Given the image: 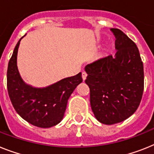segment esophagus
<instances>
[{
	"instance_id": "obj_1",
	"label": "esophagus",
	"mask_w": 154,
	"mask_h": 154,
	"mask_svg": "<svg viewBox=\"0 0 154 154\" xmlns=\"http://www.w3.org/2000/svg\"><path fill=\"white\" fill-rule=\"evenodd\" d=\"M87 73L85 72V71H83L82 72V78H83V81H85L86 79V77H87Z\"/></svg>"
}]
</instances>
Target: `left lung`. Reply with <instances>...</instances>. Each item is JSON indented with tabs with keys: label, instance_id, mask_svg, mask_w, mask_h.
Instances as JSON below:
<instances>
[{
	"label": "left lung",
	"instance_id": "obj_1",
	"mask_svg": "<svg viewBox=\"0 0 154 154\" xmlns=\"http://www.w3.org/2000/svg\"><path fill=\"white\" fill-rule=\"evenodd\" d=\"M117 51L88 64L85 83L95 117L104 125L128 118L140 104L144 90L143 63L135 42L121 29L112 28Z\"/></svg>",
	"mask_w": 154,
	"mask_h": 154
}]
</instances>
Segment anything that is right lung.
Instances as JSON below:
<instances>
[{
	"mask_svg": "<svg viewBox=\"0 0 154 154\" xmlns=\"http://www.w3.org/2000/svg\"><path fill=\"white\" fill-rule=\"evenodd\" d=\"M20 40L8 66L7 88L10 100L18 114L29 124L42 128L53 127L62 121L68 99L83 81L81 73L45 88L26 85L19 76L16 65Z\"/></svg>",
	"mask_w": 154,
	"mask_h": 154,
	"instance_id": "1",
	"label": "right lung"
}]
</instances>
